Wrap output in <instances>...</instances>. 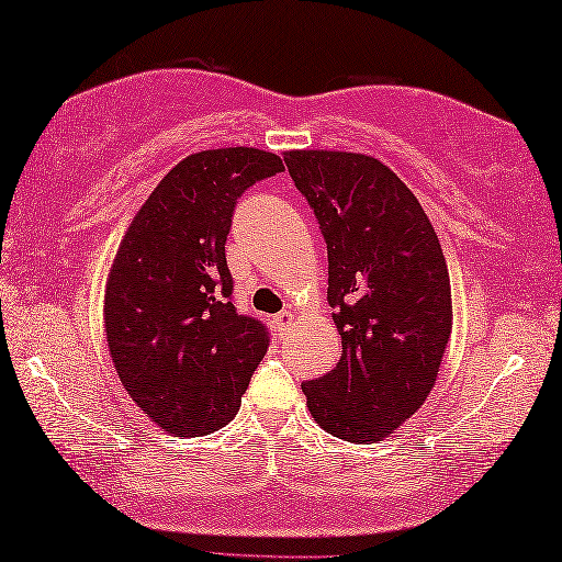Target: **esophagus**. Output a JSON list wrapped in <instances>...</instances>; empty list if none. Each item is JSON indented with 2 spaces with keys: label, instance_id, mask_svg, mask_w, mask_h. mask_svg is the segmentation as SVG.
<instances>
[{
  "label": "esophagus",
  "instance_id": "esophagus-1",
  "mask_svg": "<svg viewBox=\"0 0 562 562\" xmlns=\"http://www.w3.org/2000/svg\"><path fill=\"white\" fill-rule=\"evenodd\" d=\"M291 319H293V313H289V311H281L277 317H273V325H277V329H279V331H283L285 327L291 325Z\"/></svg>",
  "mask_w": 562,
  "mask_h": 562
}]
</instances>
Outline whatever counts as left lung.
I'll use <instances>...</instances> for the list:
<instances>
[{
    "label": "left lung",
    "instance_id": "1",
    "mask_svg": "<svg viewBox=\"0 0 562 562\" xmlns=\"http://www.w3.org/2000/svg\"><path fill=\"white\" fill-rule=\"evenodd\" d=\"M327 243L341 359L303 383L331 437L381 441L425 403L451 337V281L427 213L395 171L357 153L283 155Z\"/></svg>",
    "mask_w": 562,
    "mask_h": 562
}]
</instances>
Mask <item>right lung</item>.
Masks as SVG:
<instances>
[{
  "label": "right lung",
  "instance_id": "obj_1",
  "mask_svg": "<svg viewBox=\"0 0 562 562\" xmlns=\"http://www.w3.org/2000/svg\"><path fill=\"white\" fill-rule=\"evenodd\" d=\"M283 162L257 147L189 155L135 213L113 259L104 323L128 395L155 425L203 437L231 422L269 329L239 315L225 261L237 199Z\"/></svg>",
  "mask_w": 562,
  "mask_h": 562
}]
</instances>
